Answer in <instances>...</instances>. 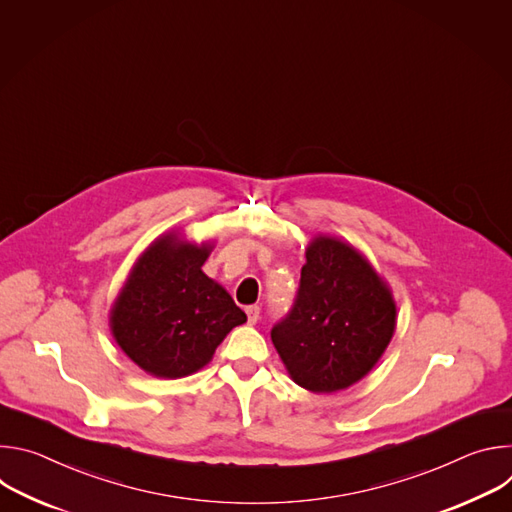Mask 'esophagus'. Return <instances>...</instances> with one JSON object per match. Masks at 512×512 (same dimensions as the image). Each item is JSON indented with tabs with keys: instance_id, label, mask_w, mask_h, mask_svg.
Masks as SVG:
<instances>
[{
	"instance_id": "esophagus-1",
	"label": "esophagus",
	"mask_w": 512,
	"mask_h": 512,
	"mask_svg": "<svg viewBox=\"0 0 512 512\" xmlns=\"http://www.w3.org/2000/svg\"><path fill=\"white\" fill-rule=\"evenodd\" d=\"M245 312H247L249 324H257V320H259V306H249Z\"/></svg>"
}]
</instances>
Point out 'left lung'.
<instances>
[{"label": "left lung", "mask_w": 512, "mask_h": 512, "mask_svg": "<svg viewBox=\"0 0 512 512\" xmlns=\"http://www.w3.org/2000/svg\"><path fill=\"white\" fill-rule=\"evenodd\" d=\"M397 326L389 283L350 243L316 235L306 249L291 312L271 340L289 377L312 393H336L367 377Z\"/></svg>", "instance_id": "1"}]
</instances>
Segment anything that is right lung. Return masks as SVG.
Masks as SVG:
<instances>
[{
    "label": "right lung",
    "mask_w": 512,
    "mask_h": 512,
    "mask_svg": "<svg viewBox=\"0 0 512 512\" xmlns=\"http://www.w3.org/2000/svg\"><path fill=\"white\" fill-rule=\"evenodd\" d=\"M214 243L178 231L160 235L133 263L109 312L119 348L158 379H182L212 360L216 346L247 322L229 291L202 265Z\"/></svg>",
    "instance_id": "obj_1"
}]
</instances>
